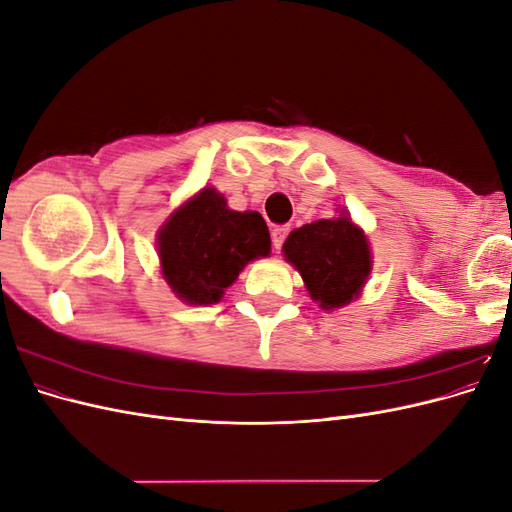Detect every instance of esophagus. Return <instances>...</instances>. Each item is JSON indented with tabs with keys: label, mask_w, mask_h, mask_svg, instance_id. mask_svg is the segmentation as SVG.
Segmentation results:
<instances>
[{
	"label": "esophagus",
	"mask_w": 512,
	"mask_h": 512,
	"mask_svg": "<svg viewBox=\"0 0 512 512\" xmlns=\"http://www.w3.org/2000/svg\"><path fill=\"white\" fill-rule=\"evenodd\" d=\"M288 226H277V228H273V232H271V241H273V247H277V250H280L282 247V243H284V239H286V235H288Z\"/></svg>",
	"instance_id": "1"
}]
</instances>
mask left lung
Returning a JSON list of instances; mask_svg holds the SVG:
<instances>
[{"instance_id": "8db88e82", "label": "left lung", "mask_w": 512, "mask_h": 512, "mask_svg": "<svg viewBox=\"0 0 512 512\" xmlns=\"http://www.w3.org/2000/svg\"><path fill=\"white\" fill-rule=\"evenodd\" d=\"M282 252L303 277L305 288L322 309L348 305L361 294L371 273L365 232L350 215L318 220L292 230Z\"/></svg>"}]
</instances>
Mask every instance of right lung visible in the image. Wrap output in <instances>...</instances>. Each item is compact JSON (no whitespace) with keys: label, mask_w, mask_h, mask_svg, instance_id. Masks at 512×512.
<instances>
[{"label":"right lung","mask_w":512,"mask_h":512,"mask_svg":"<svg viewBox=\"0 0 512 512\" xmlns=\"http://www.w3.org/2000/svg\"><path fill=\"white\" fill-rule=\"evenodd\" d=\"M271 252L267 222L256 211H232L213 188L170 213L158 230L166 284L190 305H211L237 280L247 262Z\"/></svg>","instance_id":"obj_1"}]
</instances>
